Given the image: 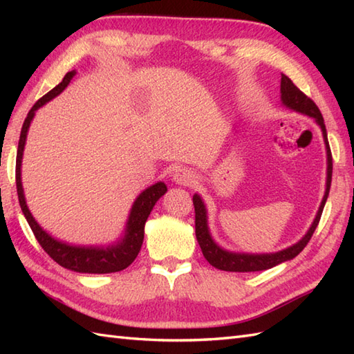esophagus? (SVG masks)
Here are the masks:
<instances>
[{"instance_id": "1", "label": "esophagus", "mask_w": 354, "mask_h": 354, "mask_svg": "<svg viewBox=\"0 0 354 354\" xmlns=\"http://www.w3.org/2000/svg\"><path fill=\"white\" fill-rule=\"evenodd\" d=\"M171 179L178 185H192L194 183V175H193V171L190 169L179 167L175 171H173Z\"/></svg>"}]
</instances>
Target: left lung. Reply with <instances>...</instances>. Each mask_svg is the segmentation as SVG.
Masks as SVG:
<instances>
[{"label": "left lung", "mask_w": 354, "mask_h": 354, "mask_svg": "<svg viewBox=\"0 0 354 354\" xmlns=\"http://www.w3.org/2000/svg\"><path fill=\"white\" fill-rule=\"evenodd\" d=\"M280 93H281V102L286 108L315 118V122H317L321 127L322 137H324V142H326V150H327V181H326L324 198H322L317 217H315L309 231L306 232V236L299 240V242L286 248L283 251L272 252V254H243V252H231V251L223 250V248H221L214 242L208 230L207 208H205L204 201H202V198L198 193L194 194L193 205H194V225H196L198 243L201 246L202 254H204V257L207 259L209 265L221 270H228V272H255V270L270 269L277 265H280L283 261L295 259L312 239L313 232L319 223L326 201L328 198L330 184H332L333 162H332V152H330V146L327 140L324 118H322L321 111L318 109L317 104H315V102L309 99V97H307L303 91H299V89L293 85V82L288 76H284V74H281Z\"/></svg>", "instance_id": "1"}]
</instances>
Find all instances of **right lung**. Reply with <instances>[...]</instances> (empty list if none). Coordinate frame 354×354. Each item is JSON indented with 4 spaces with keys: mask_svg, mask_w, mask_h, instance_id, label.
Masks as SVG:
<instances>
[{
    "mask_svg": "<svg viewBox=\"0 0 354 354\" xmlns=\"http://www.w3.org/2000/svg\"><path fill=\"white\" fill-rule=\"evenodd\" d=\"M76 71H70L65 74L61 84L55 86L45 94L42 99L37 100L33 108L28 111L27 118L22 124L19 142H18V155H17V192L18 199L22 213H24L26 219L32 228L33 234L37 242L44 248V251L47 252L50 257L55 260L57 265L62 268L71 269L74 272H84V274H111L123 270L131 263L137 259V255L141 250L142 239H145V225L147 217L155 207L156 201L160 199L162 194L167 192V187L164 183H156L153 185L147 187L140 196L135 199L133 205L131 208L129 219L126 222L124 236L122 240H118L117 243L109 246H77L61 242L55 237H51L47 231L41 228V225L35 221V217L30 213L27 207L24 190H22L21 183V162H22V153H24V146L27 140V132L30 123L35 117V112L44 106L45 103L55 99L56 95L61 94L64 89L68 86L71 79L74 77Z\"/></svg>",
    "mask_w": 354,
    "mask_h": 354,
    "instance_id": "obj_1",
    "label": "right lung"
}]
</instances>
